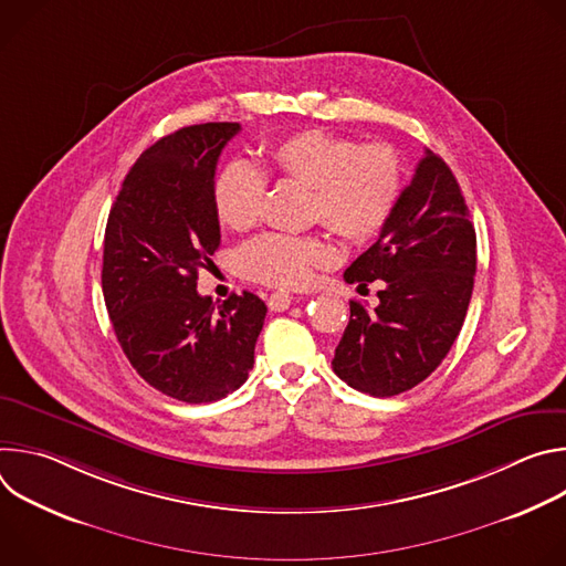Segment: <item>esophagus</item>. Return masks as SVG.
Returning a JSON list of instances; mask_svg holds the SVG:
<instances>
[{"instance_id": "1", "label": "esophagus", "mask_w": 566, "mask_h": 566, "mask_svg": "<svg viewBox=\"0 0 566 566\" xmlns=\"http://www.w3.org/2000/svg\"><path fill=\"white\" fill-rule=\"evenodd\" d=\"M291 304H293V295L286 293V291H275V293L269 297L271 311H286Z\"/></svg>"}]
</instances>
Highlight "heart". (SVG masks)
Wrapping results in <instances>:
<instances>
[{
  "label": "heart",
  "mask_w": 566,
  "mask_h": 566,
  "mask_svg": "<svg viewBox=\"0 0 566 566\" xmlns=\"http://www.w3.org/2000/svg\"><path fill=\"white\" fill-rule=\"evenodd\" d=\"M269 170L286 184L311 190V221L347 244H367L391 219L402 192V166L385 143L358 145L325 129H306L266 147ZM266 177L234 160L214 181V210L230 230L253 228L264 208ZM336 262V251L319 234H262L239 251L237 264L251 282L275 289H304L317 269Z\"/></svg>",
  "instance_id": "obj_1"
}]
</instances>
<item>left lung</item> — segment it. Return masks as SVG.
Masks as SVG:
<instances>
[{
  "mask_svg": "<svg viewBox=\"0 0 566 566\" xmlns=\"http://www.w3.org/2000/svg\"><path fill=\"white\" fill-rule=\"evenodd\" d=\"M476 237L446 160L426 149L412 184L345 282L382 280L378 306L352 300L332 360L354 389L387 398L426 380L454 345L472 295Z\"/></svg>",
  "mask_w": 566,
  "mask_h": 566,
  "instance_id": "left-lung-1",
  "label": "left lung"
}]
</instances>
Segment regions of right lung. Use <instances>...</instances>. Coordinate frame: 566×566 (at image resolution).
I'll list each match as a JSON object with an SVG mask.
<instances>
[{
	"instance_id": "right-lung-1",
	"label": "right lung",
	"mask_w": 566,
	"mask_h": 566,
	"mask_svg": "<svg viewBox=\"0 0 566 566\" xmlns=\"http://www.w3.org/2000/svg\"><path fill=\"white\" fill-rule=\"evenodd\" d=\"M239 123L184 127L147 147L109 210L103 295L116 338L154 389L212 402L244 385L266 304L244 291L223 304L197 293L219 249L214 170Z\"/></svg>"
}]
</instances>
